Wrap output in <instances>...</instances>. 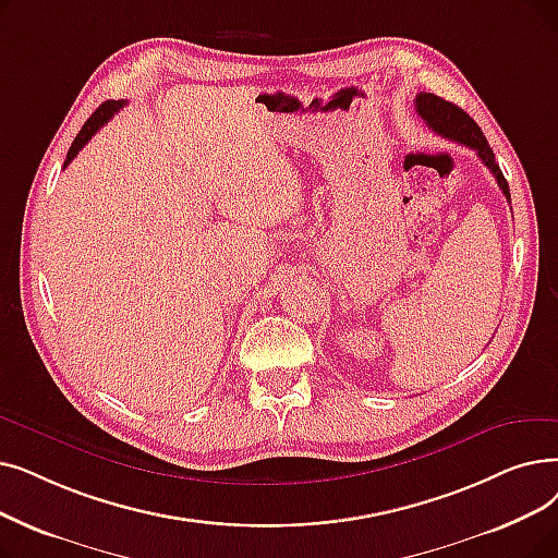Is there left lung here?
<instances>
[{
  "label": "left lung",
  "mask_w": 558,
  "mask_h": 558,
  "mask_svg": "<svg viewBox=\"0 0 558 558\" xmlns=\"http://www.w3.org/2000/svg\"><path fill=\"white\" fill-rule=\"evenodd\" d=\"M415 111L435 134H440L453 143L468 145L470 150H474L478 155V159L490 168V173L495 175L499 189L504 191L506 201L511 203V191H508V182L504 180L499 163L495 161V153L490 148V143L486 141V136H483L481 128L474 123V118H470V113H465L453 102H447L433 93H417Z\"/></svg>",
  "instance_id": "obj_1"
}]
</instances>
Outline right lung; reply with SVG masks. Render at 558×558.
<instances>
[{
	"instance_id": "1",
	"label": "right lung",
	"mask_w": 558,
	"mask_h": 558,
	"mask_svg": "<svg viewBox=\"0 0 558 558\" xmlns=\"http://www.w3.org/2000/svg\"><path fill=\"white\" fill-rule=\"evenodd\" d=\"M125 107V102L123 100H107L105 105H100L98 109L93 111V116L86 120L84 123V128L80 130V134L75 136V141H72V145H70V150H68V157H65V163L63 166H68L72 159L77 157V153L84 148V145L90 141V136L98 132L102 125H107L109 120L113 118V113H118L120 109Z\"/></svg>"
}]
</instances>
